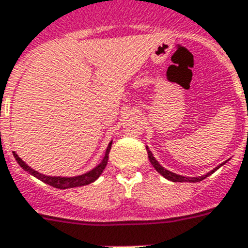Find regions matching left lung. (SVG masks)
<instances>
[{
	"instance_id": "1",
	"label": "left lung",
	"mask_w": 248,
	"mask_h": 248,
	"mask_svg": "<svg viewBox=\"0 0 248 248\" xmlns=\"http://www.w3.org/2000/svg\"><path fill=\"white\" fill-rule=\"evenodd\" d=\"M146 151H148V156H149V160H150L151 165L154 166V169L156 170L157 172H159L160 175H163L165 179H168V180L170 181H174V183H200V181H202L203 179H206V177L209 176V175L214 174L216 170H217L218 168H221L222 165H225V163L220 164V165L217 166V168H215L214 170H211L210 172H207L206 175H201V176H196V177H189V176H183V175H179V174H175V172L172 171H169V170H166L165 168H163V166L160 165L159 161H157L156 159L154 157V155H153V153H151L150 150H149V148L146 146Z\"/></svg>"
}]
</instances>
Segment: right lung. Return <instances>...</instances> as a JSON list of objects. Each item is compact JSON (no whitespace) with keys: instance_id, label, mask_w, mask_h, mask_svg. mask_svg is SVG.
<instances>
[{"instance_id":"add662e5","label":"right lung","mask_w":248,"mask_h":248,"mask_svg":"<svg viewBox=\"0 0 248 248\" xmlns=\"http://www.w3.org/2000/svg\"><path fill=\"white\" fill-rule=\"evenodd\" d=\"M111 143L108 144V148L105 150V154L103 160L100 161V164H98L97 166L94 169H92L91 171L85 172V174L78 175V176H71V177H64V176H48V175H43L41 172L36 171L34 169H32L31 166H28L27 164L18 156V155L13 151V156L16 159V161L18 163V165L21 166L25 171H27L28 174L33 175L34 177H37L38 180L43 181L47 185L53 186V187H57V189H71V187H78V186H84L88 185V184L93 183L100 176V174L103 172V170L105 169L107 164H108V159H109V151H110L111 148Z\"/></svg>"}]
</instances>
